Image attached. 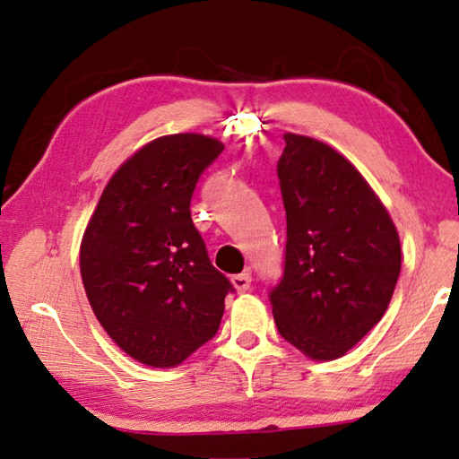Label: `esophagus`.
Here are the masks:
<instances>
[{
	"instance_id": "obj_1",
	"label": "esophagus",
	"mask_w": 459,
	"mask_h": 459,
	"mask_svg": "<svg viewBox=\"0 0 459 459\" xmlns=\"http://www.w3.org/2000/svg\"><path fill=\"white\" fill-rule=\"evenodd\" d=\"M231 284L236 286L238 292H247V290H250V286H252L250 272H242V274L231 276Z\"/></svg>"
}]
</instances>
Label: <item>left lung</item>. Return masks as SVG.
I'll return each mask as SVG.
<instances>
[{"label": "left lung", "instance_id": "obj_1", "mask_svg": "<svg viewBox=\"0 0 459 459\" xmlns=\"http://www.w3.org/2000/svg\"><path fill=\"white\" fill-rule=\"evenodd\" d=\"M282 280L270 290L278 333L315 360L342 357L383 318L401 272L387 209L341 152L286 133Z\"/></svg>", "mask_w": 459, "mask_h": 459}]
</instances>
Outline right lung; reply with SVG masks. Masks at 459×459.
<instances>
[{
  "mask_svg": "<svg viewBox=\"0 0 459 459\" xmlns=\"http://www.w3.org/2000/svg\"><path fill=\"white\" fill-rule=\"evenodd\" d=\"M221 151L197 133L144 144L112 175L84 231L88 302L110 339L149 367H177L212 341L234 292L209 262L189 209Z\"/></svg>",
  "mask_w": 459,
  "mask_h": 459,
  "instance_id": "right-lung-1",
  "label": "right lung"
}]
</instances>
